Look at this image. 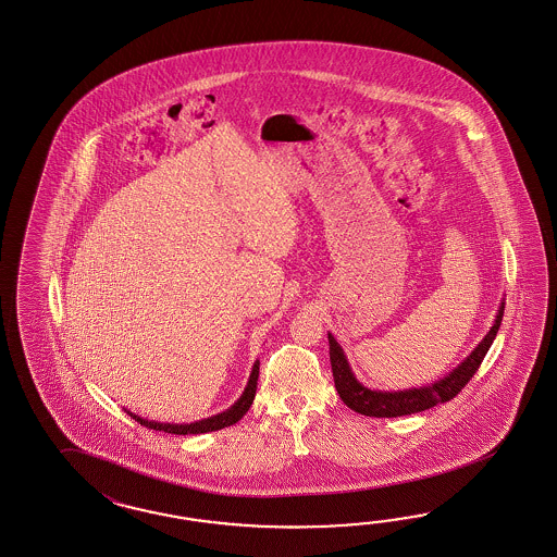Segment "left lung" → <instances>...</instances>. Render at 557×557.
Returning a JSON list of instances; mask_svg holds the SVG:
<instances>
[{"label": "left lung", "mask_w": 557, "mask_h": 557, "mask_svg": "<svg viewBox=\"0 0 557 557\" xmlns=\"http://www.w3.org/2000/svg\"><path fill=\"white\" fill-rule=\"evenodd\" d=\"M503 313H505V305H500L491 332L480 342L476 350L472 351L449 376H445L444 381L435 382L431 386H423V388L400 391V393H381V391H370L362 386L354 379L348 360L339 348V344L332 335H327L337 395L350 407L351 411L366 414V417H403V414L421 413L440 403H447V400L458 397L461 388L476 374L486 351L493 346V339L503 323Z\"/></svg>", "instance_id": "8db88e82"}]
</instances>
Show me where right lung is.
<instances>
[{
	"label": "right lung",
	"instance_id": "1",
	"mask_svg": "<svg viewBox=\"0 0 557 557\" xmlns=\"http://www.w3.org/2000/svg\"><path fill=\"white\" fill-rule=\"evenodd\" d=\"M258 366H260V362H256L255 368H252V374H250L248 386H246L244 395L238 398V403H236V405H232L227 411H223V413L220 414H213V417L203 419V421H197V423H191V425H171V423L146 421L143 417L129 413V411H127V414H129L134 421H138V423L144 425V428H148V430L164 431V433H175V435H197V433H209V431L230 428V425L238 423L239 419H242L244 414L248 413L250 405L255 403L256 384H258Z\"/></svg>",
	"mask_w": 557,
	"mask_h": 557
}]
</instances>
